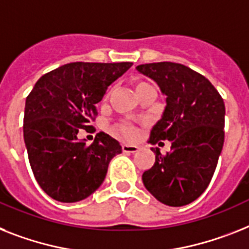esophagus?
<instances>
[{
  "instance_id": "obj_1",
  "label": "esophagus",
  "mask_w": 249,
  "mask_h": 249,
  "mask_svg": "<svg viewBox=\"0 0 249 249\" xmlns=\"http://www.w3.org/2000/svg\"><path fill=\"white\" fill-rule=\"evenodd\" d=\"M140 147L136 146V145H131V143H123L122 145V150L123 153H127V154H135L139 151Z\"/></svg>"
}]
</instances>
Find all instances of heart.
Here are the masks:
<instances>
[{"mask_svg":"<svg viewBox=\"0 0 249 249\" xmlns=\"http://www.w3.org/2000/svg\"><path fill=\"white\" fill-rule=\"evenodd\" d=\"M146 86H149V84L143 83V81H140V83H137L136 86H135V90H136V92H137L139 90L143 89V88H146ZM107 98H108V95L106 96V99H107ZM116 129H117V131H120V132H122L123 135H126V136H128V137L135 136V133H136L135 128H133L132 126H128V124H121V126H117Z\"/></svg>","mask_w":249,"mask_h":249,"instance_id":"b5f03b06","label":"heart"}]
</instances>
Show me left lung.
<instances>
[{
	"label": "left lung",
	"mask_w": 249,
	"mask_h": 249,
	"mask_svg": "<svg viewBox=\"0 0 249 249\" xmlns=\"http://www.w3.org/2000/svg\"><path fill=\"white\" fill-rule=\"evenodd\" d=\"M136 70L166 96L150 142H172L166 155L151 149L155 163L143 172V186L164 205L184 206L203 194L216 169L224 145V100L205 76L180 63H146Z\"/></svg>",
	"instance_id": "left-lung-1"
}]
</instances>
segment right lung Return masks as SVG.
I'll return each instance as SVG.
<instances>
[{
  "mask_svg": "<svg viewBox=\"0 0 249 249\" xmlns=\"http://www.w3.org/2000/svg\"><path fill=\"white\" fill-rule=\"evenodd\" d=\"M131 62L63 65L43 75L25 102L24 141L29 163L44 192L59 202H77L94 194L109 161L122 153L104 132L91 145L79 141V128L95 120L96 104Z\"/></svg>",
  "mask_w": 249,
  "mask_h": 249,
  "instance_id": "1",
  "label": "right lung"
}]
</instances>
